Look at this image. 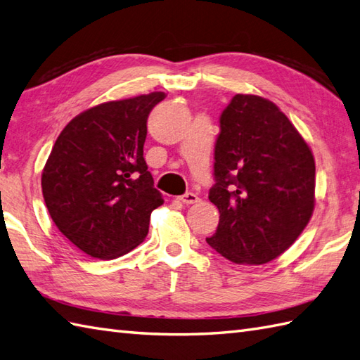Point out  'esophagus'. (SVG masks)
<instances>
[{"mask_svg":"<svg viewBox=\"0 0 360 360\" xmlns=\"http://www.w3.org/2000/svg\"><path fill=\"white\" fill-rule=\"evenodd\" d=\"M179 200L183 202L185 205H194V203H197L198 200H200V198H198V195L194 194V193H186L185 195L179 197Z\"/></svg>","mask_w":360,"mask_h":360,"instance_id":"1","label":"esophagus"}]
</instances>
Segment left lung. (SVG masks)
Wrapping results in <instances>:
<instances>
[{
	"instance_id": "obj_1",
	"label": "left lung",
	"mask_w": 360,
	"mask_h": 360,
	"mask_svg": "<svg viewBox=\"0 0 360 360\" xmlns=\"http://www.w3.org/2000/svg\"><path fill=\"white\" fill-rule=\"evenodd\" d=\"M210 200L217 231L206 242L237 265H263L297 240L313 215L316 163L273 101L237 94L220 117Z\"/></svg>"
}]
</instances>
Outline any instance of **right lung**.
Listing matches in <instances>:
<instances>
[{
  "mask_svg": "<svg viewBox=\"0 0 360 360\" xmlns=\"http://www.w3.org/2000/svg\"><path fill=\"white\" fill-rule=\"evenodd\" d=\"M166 97L150 92L106 101L66 124L41 174L55 226L95 259L124 255L145 240L163 205L143 158L149 112Z\"/></svg>",
  "mask_w": 360,
  "mask_h": 360,
  "instance_id": "obj_1",
  "label": "right lung"
}]
</instances>
